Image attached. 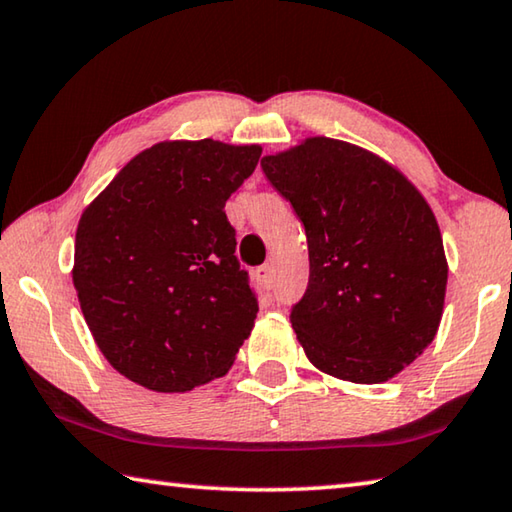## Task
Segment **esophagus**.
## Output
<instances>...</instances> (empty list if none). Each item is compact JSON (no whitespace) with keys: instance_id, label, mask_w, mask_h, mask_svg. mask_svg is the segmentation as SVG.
<instances>
[{"instance_id":"1","label":"esophagus","mask_w":512,"mask_h":512,"mask_svg":"<svg viewBox=\"0 0 512 512\" xmlns=\"http://www.w3.org/2000/svg\"><path fill=\"white\" fill-rule=\"evenodd\" d=\"M273 278H275V273H273V266H271V264L259 266V269H257V280L262 282V285H264L266 289L273 287Z\"/></svg>"}]
</instances>
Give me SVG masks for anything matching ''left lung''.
Segmentation results:
<instances>
[{"label": "left lung", "instance_id": "left-lung-1", "mask_svg": "<svg viewBox=\"0 0 512 512\" xmlns=\"http://www.w3.org/2000/svg\"><path fill=\"white\" fill-rule=\"evenodd\" d=\"M262 170L305 225L310 285L291 310L316 369L387 383L426 351L446 296L442 232L399 168L348 141L307 136Z\"/></svg>", "mask_w": 512, "mask_h": 512}]
</instances>
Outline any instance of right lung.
Listing matches in <instances>:
<instances>
[{"label":"right lung","instance_id":"obj_1","mask_svg":"<svg viewBox=\"0 0 512 512\" xmlns=\"http://www.w3.org/2000/svg\"><path fill=\"white\" fill-rule=\"evenodd\" d=\"M262 145L161 141L84 209L72 285L104 358L132 383L177 394L230 371L257 300L225 202Z\"/></svg>","mask_w":512,"mask_h":512}]
</instances>
